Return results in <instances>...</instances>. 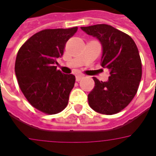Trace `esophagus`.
<instances>
[{
  "label": "esophagus",
  "mask_w": 156,
  "mask_h": 156,
  "mask_svg": "<svg viewBox=\"0 0 156 156\" xmlns=\"http://www.w3.org/2000/svg\"><path fill=\"white\" fill-rule=\"evenodd\" d=\"M83 78V75H77V76H76V81L79 82Z\"/></svg>",
  "instance_id": "esophagus-1"
}]
</instances>
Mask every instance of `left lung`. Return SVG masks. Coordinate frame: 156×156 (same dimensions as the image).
Masks as SVG:
<instances>
[{
  "label": "left lung",
  "instance_id": "obj_1",
  "mask_svg": "<svg viewBox=\"0 0 156 156\" xmlns=\"http://www.w3.org/2000/svg\"><path fill=\"white\" fill-rule=\"evenodd\" d=\"M81 29L100 41L101 65L110 71L107 82L93 78L95 86L87 96L88 104L99 113H117L134 98L141 79L142 65L136 44L131 37L111 25L100 24Z\"/></svg>",
  "mask_w": 156,
  "mask_h": 156
}]
</instances>
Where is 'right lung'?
I'll list each match as a JSON object with an SVG mask.
<instances>
[{"label":"right lung","mask_w":156,"mask_h":156,"mask_svg":"<svg viewBox=\"0 0 156 156\" xmlns=\"http://www.w3.org/2000/svg\"><path fill=\"white\" fill-rule=\"evenodd\" d=\"M78 30L48 29L31 36L17 54L15 72L20 88L34 108L45 114H56L67 107L75 76L58 70L67 41Z\"/></svg>","instance_id":"1"}]
</instances>
